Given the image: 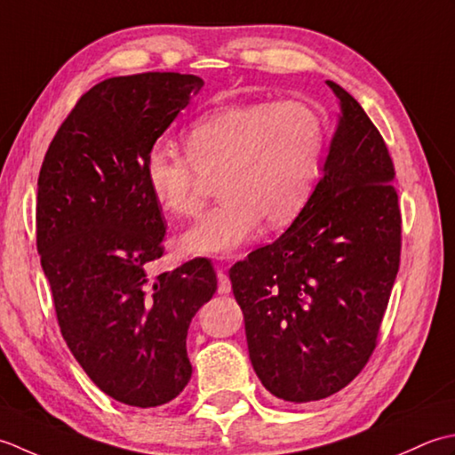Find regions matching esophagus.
<instances>
[{
  "label": "esophagus",
  "mask_w": 455,
  "mask_h": 455,
  "mask_svg": "<svg viewBox=\"0 0 455 455\" xmlns=\"http://www.w3.org/2000/svg\"><path fill=\"white\" fill-rule=\"evenodd\" d=\"M231 291V281L224 271H218V292L220 294H229Z\"/></svg>",
  "instance_id": "1"
}]
</instances>
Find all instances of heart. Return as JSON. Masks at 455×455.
<instances>
[{"label": "heart", "instance_id": "b5f03b06", "mask_svg": "<svg viewBox=\"0 0 455 455\" xmlns=\"http://www.w3.org/2000/svg\"><path fill=\"white\" fill-rule=\"evenodd\" d=\"M187 156L155 147L145 156V182L161 210L196 216L206 180L221 200L184 231L190 255H229L251 239L263 220L283 228L299 214L316 179L323 124L299 100L249 101L198 117L182 135Z\"/></svg>", "mask_w": 455, "mask_h": 455}]
</instances>
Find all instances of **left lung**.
Returning <instances> with one entry per match:
<instances>
[{
  "mask_svg": "<svg viewBox=\"0 0 455 455\" xmlns=\"http://www.w3.org/2000/svg\"><path fill=\"white\" fill-rule=\"evenodd\" d=\"M322 179L284 234L229 268L249 359L289 403L349 385L373 354L401 263L395 166L381 133L339 84Z\"/></svg>",
  "mask_w": 455,
  "mask_h": 455,
  "instance_id": "left-lung-1",
  "label": "left lung"
}]
</instances>
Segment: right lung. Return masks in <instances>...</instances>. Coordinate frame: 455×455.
Returning <instances> with one entry per match:
<instances>
[{"label":"right lung","mask_w":455,"mask_h":455,"mask_svg":"<svg viewBox=\"0 0 455 455\" xmlns=\"http://www.w3.org/2000/svg\"><path fill=\"white\" fill-rule=\"evenodd\" d=\"M202 86L179 72L100 82L59 127L36 182V249L62 338L100 391L139 409L188 385L190 322L218 289L208 259L149 276L166 226L145 156Z\"/></svg>","instance_id":"add662e5"}]
</instances>
